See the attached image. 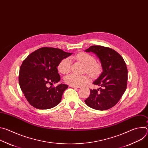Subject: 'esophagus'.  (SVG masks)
<instances>
[{
    "label": "esophagus",
    "instance_id": "obj_1",
    "mask_svg": "<svg viewBox=\"0 0 148 148\" xmlns=\"http://www.w3.org/2000/svg\"><path fill=\"white\" fill-rule=\"evenodd\" d=\"M70 87L71 88H79L81 87L80 86H71V85L70 86Z\"/></svg>",
    "mask_w": 148,
    "mask_h": 148
}]
</instances>
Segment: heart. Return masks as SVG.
Returning <instances> with one entry per match:
<instances>
[{
  "label": "heart",
  "mask_w": 148,
  "mask_h": 148,
  "mask_svg": "<svg viewBox=\"0 0 148 148\" xmlns=\"http://www.w3.org/2000/svg\"><path fill=\"white\" fill-rule=\"evenodd\" d=\"M75 58L86 66L87 73L91 75L97 74L100 71V66L95 62V58L87 53H79L75 56ZM71 61L69 57L63 58L58 66V71L62 74L68 73L71 69ZM88 78L85 75H79L74 73L67 75L64 78V81L71 86H79L85 84Z\"/></svg>",
  "instance_id": "obj_1"
}]
</instances>
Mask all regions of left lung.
Here are the masks:
<instances>
[{
  "label": "left lung",
  "instance_id": "left-lung-1",
  "mask_svg": "<svg viewBox=\"0 0 148 148\" xmlns=\"http://www.w3.org/2000/svg\"><path fill=\"white\" fill-rule=\"evenodd\" d=\"M86 52H92L99 58L102 72L93 82L100 87L90 90L85 103L91 108L108 110L119 101L127 86L128 70L121 56L115 50L101 46H92Z\"/></svg>",
  "mask_w": 148,
  "mask_h": 148
}]
</instances>
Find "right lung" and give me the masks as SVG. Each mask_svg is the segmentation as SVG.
I'll return each mask as SVG.
<instances>
[{
	"instance_id": "add662e5",
	"label": "right lung",
	"mask_w": 148,
	"mask_h": 148,
	"mask_svg": "<svg viewBox=\"0 0 148 148\" xmlns=\"http://www.w3.org/2000/svg\"><path fill=\"white\" fill-rule=\"evenodd\" d=\"M71 54L59 49L42 47L29 54L23 61L20 68L19 85L33 107L47 110L61 102L62 94L68 86L64 84H58L56 87L47 86L60 81L57 67L61 60Z\"/></svg>"
}]
</instances>
